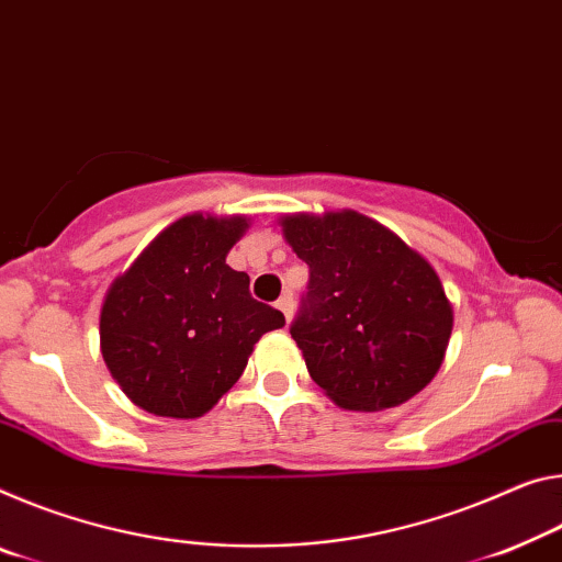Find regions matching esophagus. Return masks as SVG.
Wrapping results in <instances>:
<instances>
[{"label":"esophagus","mask_w":562,"mask_h":562,"mask_svg":"<svg viewBox=\"0 0 562 562\" xmlns=\"http://www.w3.org/2000/svg\"><path fill=\"white\" fill-rule=\"evenodd\" d=\"M278 310L284 315V319H288V323H292V315H295V300H292L290 292L278 300Z\"/></svg>","instance_id":"34e87169"}]
</instances>
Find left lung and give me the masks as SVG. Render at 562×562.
I'll use <instances>...</instances> for the list:
<instances>
[{
    "mask_svg": "<svg viewBox=\"0 0 562 562\" xmlns=\"http://www.w3.org/2000/svg\"><path fill=\"white\" fill-rule=\"evenodd\" d=\"M284 243L310 265V292L290 333L335 405L380 413L438 375L452 305L435 267L393 229L355 210L280 217Z\"/></svg>",
    "mask_w": 562,
    "mask_h": 562,
    "instance_id": "1",
    "label": "left lung"
}]
</instances>
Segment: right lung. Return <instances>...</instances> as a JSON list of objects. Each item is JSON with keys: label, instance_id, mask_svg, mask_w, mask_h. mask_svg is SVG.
Returning <instances> with one entry per match:
<instances>
[{"label": "right lung", "instance_id": "right-lung-1", "mask_svg": "<svg viewBox=\"0 0 562 562\" xmlns=\"http://www.w3.org/2000/svg\"><path fill=\"white\" fill-rule=\"evenodd\" d=\"M247 215L192 212L165 227L112 280L100 310L106 370L137 407L194 420L247 368L255 342L284 325L280 310L249 295L227 265Z\"/></svg>", "mask_w": 562, "mask_h": 562}]
</instances>
